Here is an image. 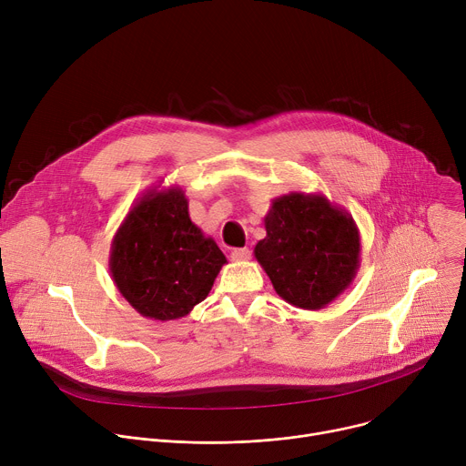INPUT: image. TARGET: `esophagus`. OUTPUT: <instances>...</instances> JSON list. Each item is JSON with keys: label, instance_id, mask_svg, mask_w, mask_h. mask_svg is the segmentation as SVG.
Segmentation results:
<instances>
[{"label": "esophagus", "instance_id": "esophagus-1", "mask_svg": "<svg viewBox=\"0 0 466 466\" xmlns=\"http://www.w3.org/2000/svg\"><path fill=\"white\" fill-rule=\"evenodd\" d=\"M250 250L247 248V247H243V248H234L232 252H230V258L234 259V261H245V259H248L250 258Z\"/></svg>", "mask_w": 466, "mask_h": 466}]
</instances>
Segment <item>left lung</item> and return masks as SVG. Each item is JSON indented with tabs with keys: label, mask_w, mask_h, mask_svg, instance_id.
I'll return each instance as SVG.
<instances>
[{
	"label": "left lung",
	"mask_w": 466,
	"mask_h": 466,
	"mask_svg": "<svg viewBox=\"0 0 466 466\" xmlns=\"http://www.w3.org/2000/svg\"><path fill=\"white\" fill-rule=\"evenodd\" d=\"M268 236L254 247L275 291L291 306L322 309L356 279L361 239L352 216L320 193L273 198Z\"/></svg>",
	"instance_id": "obj_1"
}]
</instances>
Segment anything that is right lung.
Here are the masks:
<instances>
[{"instance_id": "right-lung-1", "label": "right lung", "mask_w": 466, "mask_h": 466, "mask_svg": "<svg viewBox=\"0 0 466 466\" xmlns=\"http://www.w3.org/2000/svg\"><path fill=\"white\" fill-rule=\"evenodd\" d=\"M225 263L218 243L189 219L180 186L140 197L116 230L108 258L123 299L142 317L162 322L203 302Z\"/></svg>"}]
</instances>
